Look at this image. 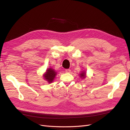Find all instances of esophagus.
Instances as JSON below:
<instances>
[{"instance_id": "obj_1", "label": "esophagus", "mask_w": 130, "mask_h": 130, "mask_svg": "<svg viewBox=\"0 0 130 130\" xmlns=\"http://www.w3.org/2000/svg\"><path fill=\"white\" fill-rule=\"evenodd\" d=\"M65 72H66V73H70V72H71V70L69 69H66V70H65Z\"/></svg>"}]
</instances>
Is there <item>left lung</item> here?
<instances>
[{
  "mask_svg": "<svg viewBox=\"0 0 130 130\" xmlns=\"http://www.w3.org/2000/svg\"><path fill=\"white\" fill-rule=\"evenodd\" d=\"M80 77L82 78V79H84V78L86 77V72L85 70H82V72H81V73L79 74Z\"/></svg>",
  "mask_w": 130,
  "mask_h": 130,
  "instance_id": "1",
  "label": "left lung"
}]
</instances>
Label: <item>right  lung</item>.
<instances>
[{
  "label": "right lung",
  "instance_id": "obj_1",
  "mask_svg": "<svg viewBox=\"0 0 130 130\" xmlns=\"http://www.w3.org/2000/svg\"><path fill=\"white\" fill-rule=\"evenodd\" d=\"M57 73L55 69L52 68H47L46 72L43 75V78L49 84L52 83L54 80L55 76H56Z\"/></svg>",
  "mask_w": 130,
  "mask_h": 130
}]
</instances>
